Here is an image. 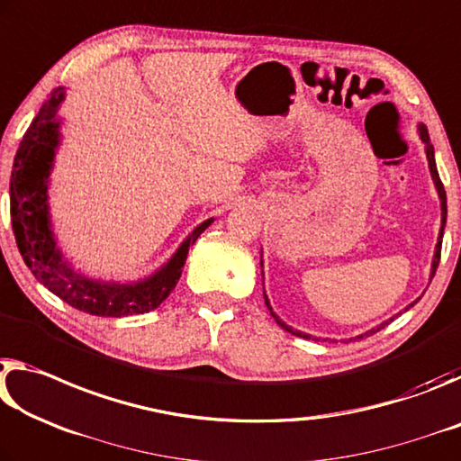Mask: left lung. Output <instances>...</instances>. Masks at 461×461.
Instances as JSON below:
<instances>
[{"label":"left lung","mask_w":461,"mask_h":461,"mask_svg":"<svg viewBox=\"0 0 461 461\" xmlns=\"http://www.w3.org/2000/svg\"><path fill=\"white\" fill-rule=\"evenodd\" d=\"M417 131H419V139H420V142H422V145H425V153H427V161H429V173H431V179H433V184H435V190H437V194H439V202H441V229H439V237H437V245H435V253H433L431 276H429V280H433V276H435V271H437V266H439V258H441V240H443V229H445V222H447V198H445L443 184H441V179H439V173H437V165H435V150H433V145H431V139H429L427 126H425V124H419V126H417ZM261 267H263V259H261ZM263 296H266V292H263ZM417 300H419V298H417ZM417 300H414V302H417ZM414 302H412V304H414ZM266 304H267V308H269L271 316H274L276 322L280 324V327H282L284 330H288V333L296 335V337H304V339H316V341H319V337H312V335H308V333H302V330H296V329L288 327V324H285V322L280 319V316H277V314L274 312V308H271V304H269L267 296H266ZM412 304L406 306L404 311H409V308H411ZM390 321H394V316H392ZM390 321H384V322H382V324H378V327H375V329H372V330H366V333H361V335H357V337H367V335H374V333H378L380 329H384V327H386V324H390Z\"/></svg>","instance_id":"1"}]
</instances>
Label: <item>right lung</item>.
Listing matches in <instances>:
<instances>
[{
    "label": "right lung",
    "instance_id": "right-lung-1",
    "mask_svg": "<svg viewBox=\"0 0 461 461\" xmlns=\"http://www.w3.org/2000/svg\"><path fill=\"white\" fill-rule=\"evenodd\" d=\"M63 102L65 87H57L34 116L14 157L10 214L22 259L44 288L81 312L122 319V316L155 311L176 288L185 266L187 251L214 222V218L195 226L181 240L176 253L142 280H97L75 269L57 245L49 206L50 173L60 145L59 108Z\"/></svg>",
    "mask_w": 461,
    "mask_h": 461
}]
</instances>
